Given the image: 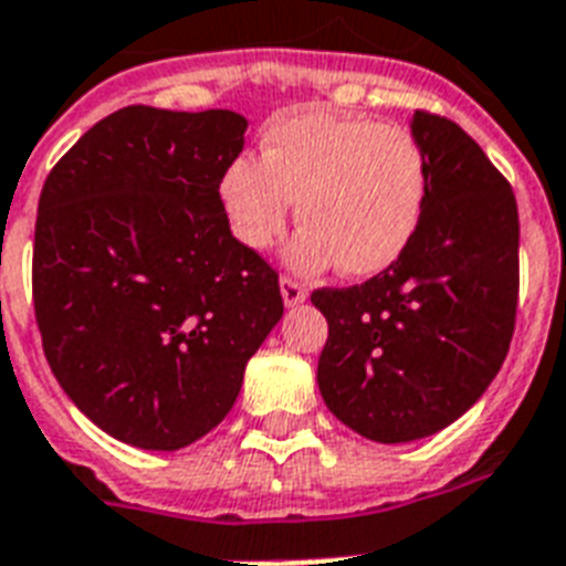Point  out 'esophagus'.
<instances>
[{
    "label": "esophagus",
    "instance_id": "34e87169",
    "mask_svg": "<svg viewBox=\"0 0 566 566\" xmlns=\"http://www.w3.org/2000/svg\"><path fill=\"white\" fill-rule=\"evenodd\" d=\"M279 291H282V298H284V305H287V307L302 305V302L307 298L305 287H302L298 282H293V279H282V282H279Z\"/></svg>",
    "mask_w": 566,
    "mask_h": 566
}]
</instances>
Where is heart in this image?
I'll return each mask as SVG.
<instances>
[{
	"mask_svg": "<svg viewBox=\"0 0 566 566\" xmlns=\"http://www.w3.org/2000/svg\"><path fill=\"white\" fill-rule=\"evenodd\" d=\"M218 200L247 250H264L287 227L293 200L305 229L287 247L291 268L314 273L337 264L346 275L392 268L416 238L427 206V163L401 127L334 113L275 118L261 159L223 168Z\"/></svg>",
	"mask_w": 566,
	"mask_h": 566,
	"instance_id": "obj_1",
	"label": "heart"
}]
</instances>
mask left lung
<instances>
[{"label":"left lung","instance_id":"left-lung-1","mask_svg":"<svg viewBox=\"0 0 566 566\" xmlns=\"http://www.w3.org/2000/svg\"><path fill=\"white\" fill-rule=\"evenodd\" d=\"M427 206L392 268L311 296L328 319L316 384L334 416L380 444L453 424L506 360L517 314V203L459 124L416 113Z\"/></svg>","mask_w":566,"mask_h":566}]
</instances>
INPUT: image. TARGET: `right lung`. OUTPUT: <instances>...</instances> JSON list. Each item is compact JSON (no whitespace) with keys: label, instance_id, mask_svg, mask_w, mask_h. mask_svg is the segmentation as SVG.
Instances as JSON below:
<instances>
[{"label":"right lung","instance_id":"obj_1","mask_svg":"<svg viewBox=\"0 0 566 566\" xmlns=\"http://www.w3.org/2000/svg\"><path fill=\"white\" fill-rule=\"evenodd\" d=\"M232 109L124 107L77 139L40 195L34 314L69 401L142 450H179L232 410L282 319L279 275L232 238L220 174Z\"/></svg>","mask_w":566,"mask_h":566}]
</instances>
